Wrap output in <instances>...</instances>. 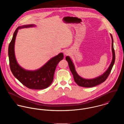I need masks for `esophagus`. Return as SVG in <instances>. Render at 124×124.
<instances>
[{
  "label": "esophagus",
  "instance_id": "1",
  "mask_svg": "<svg viewBox=\"0 0 124 124\" xmlns=\"http://www.w3.org/2000/svg\"><path fill=\"white\" fill-rule=\"evenodd\" d=\"M64 55L66 56H67V55H69L70 54V53H71V52H70V51H69V50H67V51H65L64 52Z\"/></svg>",
  "mask_w": 124,
  "mask_h": 124
}]
</instances>
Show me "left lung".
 <instances>
[{"instance_id":"left-lung-1","label":"left lung","mask_w":124,"mask_h":124,"mask_svg":"<svg viewBox=\"0 0 124 124\" xmlns=\"http://www.w3.org/2000/svg\"><path fill=\"white\" fill-rule=\"evenodd\" d=\"M110 35L112 38V54H113L112 61L109 67L107 69V70L102 75L96 78H95L93 79H84L81 77V76H80L76 71L75 67L74 66V64L70 57L68 56L66 57V60L68 62L70 71L73 76L74 80L75 82L79 86L84 87H94L95 86L99 85L100 84L103 83L107 78L108 76L110 73V72L111 71V70L113 68V66L115 62V50H114V46H113V42H114L113 39L112 35L111 34H110Z\"/></svg>"}]
</instances>
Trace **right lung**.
Segmentation results:
<instances>
[{
    "instance_id": "add662e5",
    "label": "right lung",
    "mask_w": 124,
    "mask_h": 124,
    "mask_svg": "<svg viewBox=\"0 0 124 124\" xmlns=\"http://www.w3.org/2000/svg\"><path fill=\"white\" fill-rule=\"evenodd\" d=\"M31 24L19 26L15 30L8 50L10 70L13 75L28 88L40 90L46 88L52 83L56 66L63 59V54L60 53L52 58L38 70L28 71L24 69L18 64L14 52V45L18 30L21 28L34 27Z\"/></svg>"
}]
</instances>
